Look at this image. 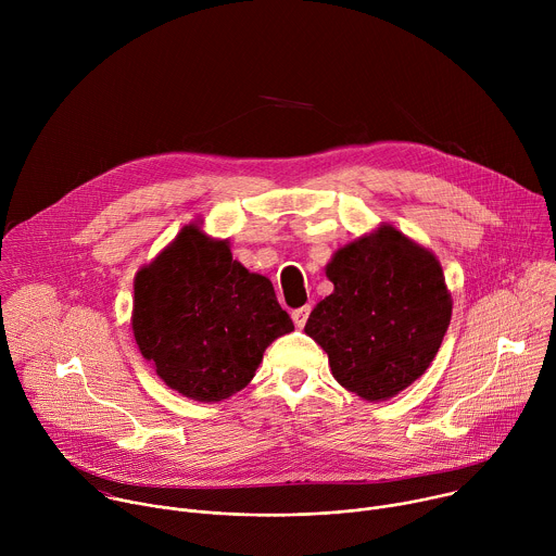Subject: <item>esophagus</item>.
Wrapping results in <instances>:
<instances>
[{"instance_id":"esophagus-1","label":"esophagus","mask_w":556,"mask_h":556,"mask_svg":"<svg viewBox=\"0 0 556 556\" xmlns=\"http://www.w3.org/2000/svg\"><path fill=\"white\" fill-rule=\"evenodd\" d=\"M307 316H309V305H303V307L294 309V312H292V321H294V326H296V328H303V326H305V321H307Z\"/></svg>"}]
</instances>
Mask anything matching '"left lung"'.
I'll return each mask as SVG.
<instances>
[{
    "instance_id": "left-lung-1",
    "label": "left lung",
    "mask_w": 556,
    "mask_h": 556,
    "mask_svg": "<svg viewBox=\"0 0 556 556\" xmlns=\"http://www.w3.org/2000/svg\"><path fill=\"white\" fill-rule=\"evenodd\" d=\"M326 275L334 292L316 303L305 334L348 391L369 403L393 399L427 371L451 324L440 262L382 224L339 249Z\"/></svg>"
}]
</instances>
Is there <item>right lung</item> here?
<instances>
[{
    "label": "right lung",
    "instance_id": "1",
    "mask_svg": "<svg viewBox=\"0 0 556 556\" xmlns=\"http://www.w3.org/2000/svg\"><path fill=\"white\" fill-rule=\"evenodd\" d=\"M134 339L167 387L198 403L244 389L266 348L294 330L268 277L232 260L198 224L134 279Z\"/></svg>",
    "mask_w": 556,
    "mask_h": 556
}]
</instances>
